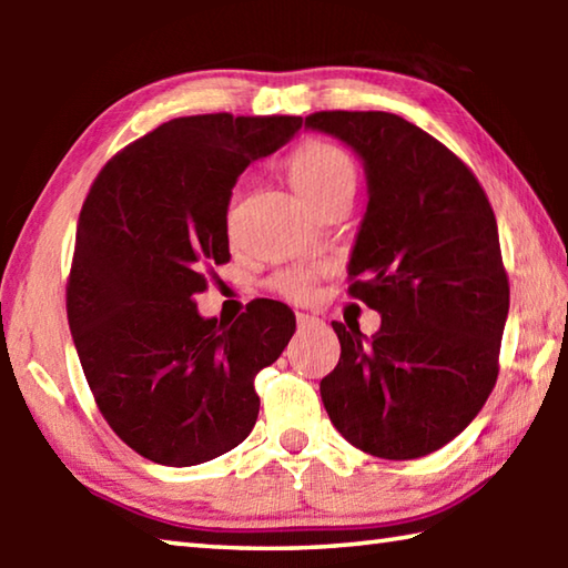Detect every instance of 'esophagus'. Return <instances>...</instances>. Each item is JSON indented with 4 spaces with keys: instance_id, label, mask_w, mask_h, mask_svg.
<instances>
[{
    "instance_id": "obj_1",
    "label": "esophagus",
    "mask_w": 568,
    "mask_h": 568,
    "mask_svg": "<svg viewBox=\"0 0 568 568\" xmlns=\"http://www.w3.org/2000/svg\"><path fill=\"white\" fill-rule=\"evenodd\" d=\"M295 321H297V328H311V325L318 323V318H315V315H307V313H297Z\"/></svg>"
}]
</instances>
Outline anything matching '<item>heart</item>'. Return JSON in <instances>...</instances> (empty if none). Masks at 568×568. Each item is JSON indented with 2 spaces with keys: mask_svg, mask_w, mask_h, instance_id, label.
<instances>
[{
  "mask_svg": "<svg viewBox=\"0 0 568 568\" xmlns=\"http://www.w3.org/2000/svg\"><path fill=\"white\" fill-rule=\"evenodd\" d=\"M287 178L297 195L311 207H318L323 200L338 195V192L353 195L355 190V168L348 152L321 140L305 142L293 152L287 160ZM315 281H318L315 267H287L273 277L271 287L287 301L303 303L313 295Z\"/></svg>",
  "mask_w": 568,
  "mask_h": 568,
  "instance_id": "obj_1",
  "label": "heart"
}]
</instances>
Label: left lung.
Masks as SVG:
<instances>
[{"instance_id":"left-lung-1","label":"left lung","mask_w":568,"mask_h":568,"mask_svg":"<svg viewBox=\"0 0 568 568\" xmlns=\"http://www.w3.org/2000/svg\"><path fill=\"white\" fill-rule=\"evenodd\" d=\"M305 128L363 160L368 207L348 293L381 313L371 338L333 323L341 361L321 381L338 434L408 460L446 446L491 396L508 315L496 215L474 172L390 112H315Z\"/></svg>"}]
</instances>
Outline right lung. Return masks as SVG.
Wrapping results in <instances>:
<instances>
[{"label": "right lung", "mask_w": 568, "mask_h": 568, "mask_svg": "<svg viewBox=\"0 0 568 568\" xmlns=\"http://www.w3.org/2000/svg\"><path fill=\"white\" fill-rule=\"evenodd\" d=\"M301 128L291 114L170 120L118 152L84 200L67 321L104 420L155 464H205L255 426V376L293 338L295 315L261 297L223 325L192 297L230 261L240 172Z\"/></svg>", "instance_id": "obj_1"}]
</instances>
